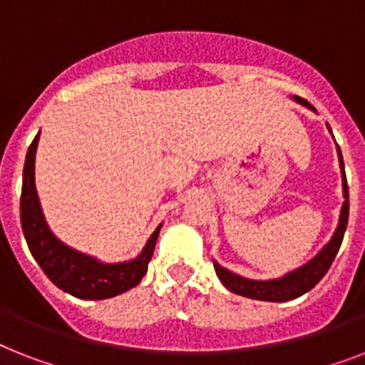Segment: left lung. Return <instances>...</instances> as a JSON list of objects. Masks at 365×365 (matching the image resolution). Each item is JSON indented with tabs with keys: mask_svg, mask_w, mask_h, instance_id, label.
Listing matches in <instances>:
<instances>
[{
	"mask_svg": "<svg viewBox=\"0 0 365 365\" xmlns=\"http://www.w3.org/2000/svg\"><path fill=\"white\" fill-rule=\"evenodd\" d=\"M296 99H298V103H302V105L313 108L306 99H302V97H296ZM313 110H315V108H313ZM337 155H339V167H341L343 173V195H345V202H343L339 225H337V230L336 234H334V238L330 240V244H328L321 253L317 255L311 262H307L306 266H302V268L290 272L285 277H279V279L272 281L245 279V277H240V275L236 274H230L229 269H225L223 266H219L217 262H213L215 274H217L221 283H223L230 292L245 296V298H253V300L289 302L298 298V296L306 294L307 290L313 289V287L324 277V274L330 269L331 262L336 259L337 251L341 247L343 236H345L346 229V221H349V185H346L345 165H343V157L339 146H337Z\"/></svg>",
	"mask_w": 365,
	"mask_h": 365,
	"instance_id": "left-lung-1",
	"label": "left lung"
}]
</instances>
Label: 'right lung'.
Wrapping results in <instances>:
<instances>
[{"label": "right lung", "instance_id": "1", "mask_svg": "<svg viewBox=\"0 0 365 365\" xmlns=\"http://www.w3.org/2000/svg\"><path fill=\"white\" fill-rule=\"evenodd\" d=\"M38 135L35 136L24 163L20 219L28 247L41 269L56 287L82 300H105L136 287L148 272L153 257L159 229L148 240L146 247L135 260L120 264H101L96 259L63 245L46 227L35 191V152Z\"/></svg>", "mask_w": 365, "mask_h": 365}]
</instances>
